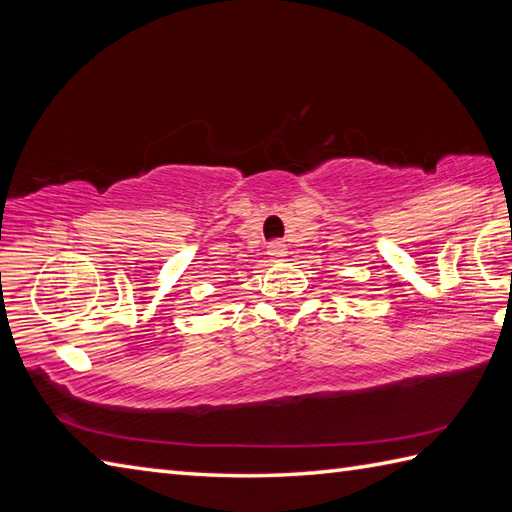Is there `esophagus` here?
<instances>
[{"label": "esophagus", "instance_id": "34e87169", "mask_svg": "<svg viewBox=\"0 0 512 512\" xmlns=\"http://www.w3.org/2000/svg\"><path fill=\"white\" fill-rule=\"evenodd\" d=\"M286 253H288L286 244H281V242H270L268 244V255H270V259H275V262H281V259L286 257Z\"/></svg>", "mask_w": 512, "mask_h": 512}]
</instances>
